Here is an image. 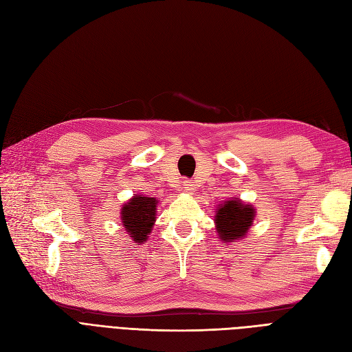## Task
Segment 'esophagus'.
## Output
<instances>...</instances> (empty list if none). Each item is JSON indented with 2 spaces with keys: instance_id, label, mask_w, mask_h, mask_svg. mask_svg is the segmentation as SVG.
<instances>
[{
  "instance_id": "obj_1",
  "label": "esophagus",
  "mask_w": 352,
  "mask_h": 352,
  "mask_svg": "<svg viewBox=\"0 0 352 352\" xmlns=\"http://www.w3.org/2000/svg\"><path fill=\"white\" fill-rule=\"evenodd\" d=\"M184 188H185V190H188V192H192V190H195V185L192 180H184Z\"/></svg>"
}]
</instances>
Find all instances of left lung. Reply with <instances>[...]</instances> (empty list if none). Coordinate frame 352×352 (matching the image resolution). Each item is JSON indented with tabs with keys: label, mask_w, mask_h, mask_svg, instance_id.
Instances as JSON below:
<instances>
[{
	"label": "left lung",
	"mask_w": 352,
	"mask_h": 352,
	"mask_svg": "<svg viewBox=\"0 0 352 352\" xmlns=\"http://www.w3.org/2000/svg\"><path fill=\"white\" fill-rule=\"evenodd\" d=\"M216 225L221 241L233 242L242 238L252 225L255 210L245 206L239 199L226 201L217 211Z\"/></svg>",
	"instance_id": "8db88e82"
}]
</instances>
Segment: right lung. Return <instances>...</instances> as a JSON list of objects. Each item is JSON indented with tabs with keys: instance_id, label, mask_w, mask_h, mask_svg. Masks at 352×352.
Masks as SVG:
<instances>
[{
	"instance_id": "1",
	"label": "right lung",
	"mask_w": 352,
	"mask_h": 352,
	"mask_svg": "<svg viewBox=\"0 0 352 352\" xmlns=\"http://www.w3.org/2000/svg\"><path fill=\"white\" fill-rule=\"evenodd\" d=\"M157 199L136 195L122 208V221L136 243H142L150 235L155 221Z\"/></svg>"
}]
</instances>
